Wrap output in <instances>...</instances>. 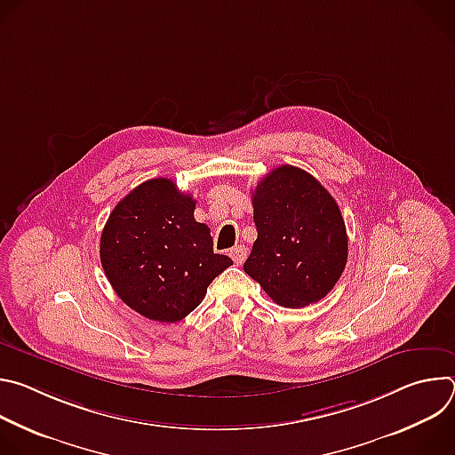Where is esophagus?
<instances>
[{
    "label": "esophagus",
    "instance_id": "obj_1",
    "mask_svg": "<svg viewBox=\"0 0 455 455\" xmlns=\"http://www.w3.org/2000/svg\"><path fill=\"white\" fill-rule=\"evenodd\" d=\"M230 257L234 259L235 265H243L244 259H246V246H244V244H235V246L230 250Z\"/></svg>",
    "mask_w": 455,
    "mask_h": 455
}]
</instances>
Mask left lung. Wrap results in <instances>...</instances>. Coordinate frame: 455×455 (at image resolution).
Segmentation results:
<instances>
[{"instance_id": "left-lung-1", "label": "left lung", "mask_w": 455, "mask_h": 455, "mask_svg": "<svg viewBox=\"0 0 455 455\" xmlns=\"http://www.w3.org/2000/svg\"><path fill=\"white\" fill-rule=\"evenodd\" d=\"M257 239L243 265L268 297L304 307L326 297L347 263V232L337 202L309 172L281 165L251 192Z\"/></svg>"}]
</instances>
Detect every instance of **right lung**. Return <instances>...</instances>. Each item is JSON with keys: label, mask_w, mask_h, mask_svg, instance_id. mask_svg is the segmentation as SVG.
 I'll use <instances>...</instances> for the list:
<instances>
[{"label": "right lung", "mask_w": 455, "mask_h": 455, "mask_svg": "<svg viewBox=\"0 0 455 455\" xmlns=\"http://www.w3.org/2000/svg\"><path fill=\"white\" fill-rule=\"evenodd\" d=\"M196 200L167 178L135 187L109 214L100 263L115 293L142 316L178 322L232 265L214 253L211 228L194 220Z\"/></svg>", "instance_id": "obj_1"}]
</instances>
